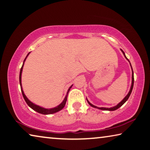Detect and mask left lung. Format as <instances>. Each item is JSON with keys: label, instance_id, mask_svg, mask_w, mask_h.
<instances>
[{"label": "left lung", "instance_id": "1", "mask_svg": "<svg viewBox=\"0 0 150 150\" xmlns=\"http://www.w3.org/2000/svg\"><path fill=\"white\" fill-rule=\"evenodd\" d=\"M120 50H121V51H122V53H123V54L124 55V57L126 58V60H128V62H129V60H128V59L127 58V57H126V55H125V53H124V51L122 50V49H120ZM129 64H130L131 68H132V85H131V87H130V90H129V92H128V94H127L126 96V97H125V98H124V99L122 100V101L119 103L118 104H117L116 105H115V106H114V107H111V108H103V107L99 108V107H97V106H96V105H94L92 104L91 103H90L89 101H88V99H87V98H86V100H87V102H88V104H89L90 105H91L92 107H93V108H98V109H99V110H108V111H114V110H117V109H118L119 108L121 107L122 105H123V104H124V103L127 101V99H128V98H129V96H130L131 93H132V89H133V87H134V72H133V69H132V65H131V63H130V62H129Z\"/></svg>", "mask_w": 150, "mask_h": 150}]
</instances>
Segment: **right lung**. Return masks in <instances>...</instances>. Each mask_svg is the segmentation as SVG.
<instances>
[{
	"label": "right lung",
	"instance_id": "1",
	"mask_svg": "<svg viewBox=\"0 0 150 150\" xmlns=\"http://www.w3.org/2000/svg\"><path fill=\"white\" fill-rule=\"evenodd\" d=\"M29 54H30V52H29V53L28 54H27V56H26L25 59H24V60L23 66H22L21 71H20V75H19L20 85H21V92H22V94H23V98H24V100H25V102H26V104H28V105L29 107L33 109V110H34V111L40 113V114H45V115L52 114H54V113H56V112H59V111H60V110H62L63 108L65 106V104H66V101H67L68 94V92H69V91H70V89H71V88H72V86L73 85L71 86H70L69 88H68V91H67V93H66V96H65L64 99L63 101L62 102V103L59 104L58 105H57V106H56V107H54V108H45L41 107V106H40V105H36V104H34V103H33L31 101H30V100H28V98L26 96V95L24 94V91H23V87H22L21 77H22V72H23V66H24V62H25L26 59L27 57H28V56L29 55Z\"/></svg>",
	"mask_w": 150,
	"mask_h": 150
}]
</instances>
